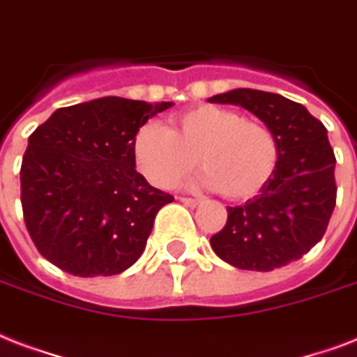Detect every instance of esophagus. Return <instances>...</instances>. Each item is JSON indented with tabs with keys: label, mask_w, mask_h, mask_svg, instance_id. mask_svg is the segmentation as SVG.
<instances>
[{
	"label": "esophagus",
	"mask_w": 357,
	"mask_h": 357,
	"mask_svg": "<svg viewBox=\"0 0 357 357\" xmlns=\"http://www.w3.org/2000/svg\"><path fill=\"white\" fill-rule=\"evenodd\" d=\"M181 201L186 206H190V208H197V206H201V201L199 199H192V197H181Z\"/></svg>",
	"instance_id": "esophagus-1"
}]
</instances>
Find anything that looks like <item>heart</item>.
Instances as JSON below:
<instances>
[{
  "mask_svg": "<svg viewBox=\"0 0 357 357\" xmlns=\"http://www.w3.org/2000/svg\"><path fill=\"white\" fill-rule=\"evenodd\" d=\"M201 184L223 197L245 201L261 193L279 164V141L266 124L236 109L214 104L192 107L171 117L169 128L145 123L132 139V158L139 173L158 188H173L195 165Z\"/></svg>",
  "mask_w": 357,
  "mask_h": 357,
  "instance_id": "1",
  "label": "heart"
}]
</instances>
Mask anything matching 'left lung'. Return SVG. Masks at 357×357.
Wrapping results in <instances>:
<instances>
[{
    "mask_svg": "<svg viewBox=\"0 0 357 357\" xmlns=\"http://www.w3.org/2000/svg\"><path fill=\"white\" fill-rule=\"evenodd\" d=\"M253 113L279 141L272 181L244 204L227 206V225L210 238L222 261L270 272L302 259L324 236L335 206V156L328 130L298 102L275 93L233 89L210 96Z\"/></svg>",
    "mask_w": 357,
    "mask_h": 357,
    "instance_id": "8db88e82",
    "label": "left lung"
}]
</instances>
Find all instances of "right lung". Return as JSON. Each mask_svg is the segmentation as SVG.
I'll return each mask as SVG.
<instances>
[{"instance_id": "right-lung-1", "label": "right lung", "mask_w": 357, "mask_h": 357, "mask_svg": "<svg viewBox=\"0 0 357 357\" xmlns=\"http://www.w3.org/2000/svg\"><path fill=\"white\" fill-rule=\"evenodd\" d=\"M173 102L104 96L55 109L27 139L20 186L38 253L78 275H115L145 251L169 193L135 171L132 139Z\"/></svg>"}]
</instances>
